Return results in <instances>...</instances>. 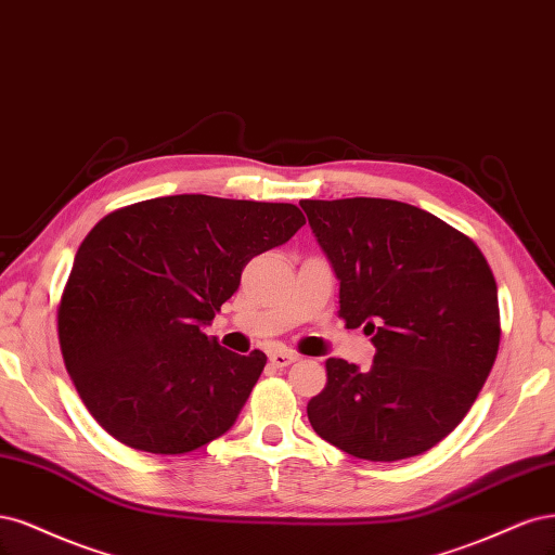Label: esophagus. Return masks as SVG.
<instances>
[{
	"label": "esophagus",
	"instance_id": "obj_1",
	"mask_svg": "<svg viewBox=\"0 0 555 555\" xmlns=\"http://www.w3.org/2000/svg\"><path fill=\"white\" fill-rule=\"evenodd\" d=\"M297 360H299V354H297V352H291V350H276V352L270 354V362H272L274 366H279V369L291 366V364L297 362Z\"/></svg>",
	"mask_w": 555,
	"mask_h": 555
}]
</instances>
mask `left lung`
<instances>
[{
  "label": "left lung",
  "instance_id": "left-lung-1",
  "mask_svg": "<svg viewBox=\"0 0 555 555\" xmlns=\"http://www.w3.org/2000/svg\"><path fill=\"white\" fill-rule=\"evenodd\" d=\"M338 291V318L373 336V364L325 362L313 431L350 456L401 461L468 415L500 346L498 285L477 244L420 207L385 198L301 201Z\"/></svg>",
  "mask_w": 555,
  "mask_h": 555
}]
</instances>
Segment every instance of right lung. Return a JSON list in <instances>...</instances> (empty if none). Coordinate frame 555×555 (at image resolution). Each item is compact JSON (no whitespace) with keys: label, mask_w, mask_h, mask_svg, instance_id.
Returning <instances> with one entry per match:
<instances>
[{"label":"right lung","mask_w":555,"mask_h":555,"mask_svg":"<svg viewBox=\"0 0 555 555\" xmlns=\"http://www.w3.org/2000/svg\"><path fill=\"white\" fill-rule=\"evenodd\" d=\"M307 223L291 203L166 195L103 217L82 240L57 334L66 371L105 431L150 454L223 436L267 357L203 332L258 254Z\"/></svg>","instance_id":"1"}]
</instances>
